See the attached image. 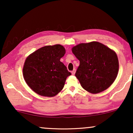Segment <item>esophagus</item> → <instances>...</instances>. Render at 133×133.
<instances>
[{"mask_svg": "<svg viewBox=\"0 0 133 133\" xmlns=\"http://www.w3.org/2000/svg\"><path fill=\"white\" fill-rule=\"evenodd\" d=\"M75 72H76V69H74L72 71H71V74H72V75H74V74H75Z\"/></svg>", "mask_w": 133, "mask_h": 133, "instance_id": "1", "label": "esophagus"}]
</instances>
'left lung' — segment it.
<instances>
[{"mask_svg": "<svg viewBox=\"0 0 133 133\" xmlns=\"http://www.w3.org/2000/svg\"><path fill=\"white\" fill-rule=\"evenodd\" d=\"M80 61L75 74L83 89L97 94L113 83L119 71L116 53L100 42L81 43L72 48Z\"/></svg>", "mask_w": 133, "mask_h": 133, "instance_id": "8db88e82", "label": "left lung"}]
</instances>
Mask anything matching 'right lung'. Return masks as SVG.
Masks as SVG:
<instances>
[{"mask_svg": "<svg viewBox=\"0 0 133 133\" xmlns=\"http://www.w3.org/2000/svg\"><path fill=\"white\" fill-rule=\"evenodd\" d=\"M65 49L60 44L46 45L30 54L23 67L27 84L39 95L53 97L63 89L69 72L61 58Z\"/></svg>", "mask_w": 133, "mask_h": 133, "instance_id": "1", "label": "right lung"}]
</instances>
